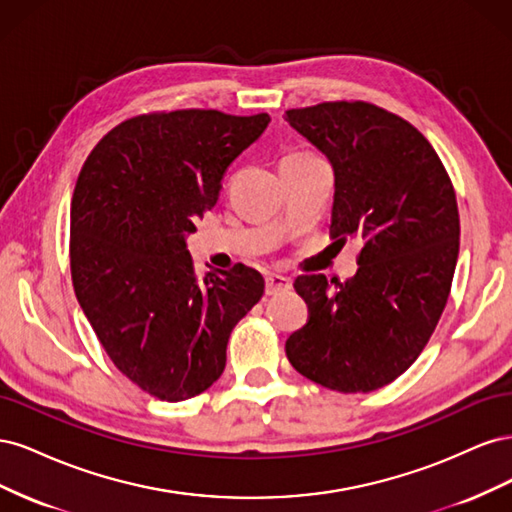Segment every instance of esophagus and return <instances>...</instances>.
<instances>
[{
  "mask_svg": "<svg viewBox=\"0 0 512 512\" xmlns=\"http://www.w3.org/2000/svg\"><path fill=\"white\" fill-rule=\"evenodd\" d=\"M265 288H267V294L271 297V294H277V292H286L290 288V280L284 275H277V273H269L265 277Z\"/></svg>",
  "mask_w": 512,
  "mask_h": 512,
  "instance_id": "34e87169",
  "label": "esophagus"
}]
</instances>
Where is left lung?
Listing matches in <instances>:
<instances>
[{"mask_svg": "<svg viewBox=\"0 0 512 512\" xmlns=\"http://www.w3.org/2000/svg\"><path fill=\"white\" fill-rule=\"evenodd\" d=\"M284 119L333 166V245L361 247L344 284L297 277L309 320L286 356L331 391H376L416 361L444 312L459 254L453 183L427 138L380 106L322 102Z\"/></svg>", "mask_w": 512, "mask_h": 512, "instance_id": "left-lung-1", "label": "left lung"}]
</instances>
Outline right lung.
Returning <instances> with one entry per match:
<instances>
[{
	"label": "right lung",
	"instance_id": "obj_1",
	"mask_svg": "<svg viewBox=\"0 0 512 512\" xmlns=\"http://www.w3.org/2000/svg\"><path fill=\"white\" fill-rule=\"evenodd\" d=\"M269 121L198 108L138 115L102 138L76 179V299L115 367L153 397L207 391L226 367L232 329L265 292L245 265L198 280L185 239Z\"/></svg>",
	"mask_w": 512,
	"mask_h": 512
}]
</instances>
